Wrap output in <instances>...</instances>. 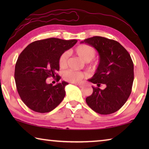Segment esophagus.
Here are the masks:
<instances>
[{
  "label": "esophagus",
  "mask_w": 149,
  "mask_h": 149,
  "mask_svg": "<svg viewBox=\"0 0 149 149\" xmlns=\"http://www.w3.org/2000/svg\"><path fill=\"white\" fill-rule=\"evenodd\" d=\"M74 84L75 85H77V86H79V87H84V84H77V83H74Z\"/></svg>",
  "instance_id": "1"
}]
</instances>
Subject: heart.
<instances>
[{
  "mask_svg": "<svg viewBox=\"0 0 149 149\" xmlns=\"http://www.w3.org/2000/svg\"><path fill=\"white\" fill-rule=\"evenodd\" d=\"M75 53L85 62H89L93 58L95 57L96 54V50L94 48L89 46L87 45H80L77 47L75 49ZM67 58H68V53L64 52L59 58V65L60 68L65 67L67 64ZM85 74L84 73L72 71L68 70L64 72V78L65 80L70 82H79L81 81L85 77Z\"/></svg>",
  "mask_w": 149,
  "mask_h": 149,
  "instance_id": "heart-1",
  "label": "heart"
}]
</instances>
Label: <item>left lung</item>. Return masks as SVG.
Listing matches in <instances>:
<instances>
[{"label": "left lung", "mask_w": 149, "mask_h": 149, "mask_svg": "<svg viewBox=\"0 0 149 149\" xmlns=\"http://www.w3.org/2000/svg\"><path fill=\"white\" fill-rule=\"evenodd\" d=\"M94 47L99 54V63L95 74L88 79L97 84L93 87L91 95L86 102L93 110L100 114H110L125 104L132 93L134 73L133 63L126 49L114 40L95 36L84 41ZM104 84V90L99 88Z\"/></svg>", "instance_id": "8db88e82"}]
</instances>
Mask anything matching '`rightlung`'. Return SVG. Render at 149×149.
<instances>
[{"instance_id": "add662e5", "label": "right lung", "mask_w": 149, "mask_h": 149, "mask_svg": "<svg viewBox=\"0 0 149 149\" xmlns=\"http://www.w3.org/2000/svg\"><path fill=\"white\" fill-rule=\"evenodd\" d=\"M77 40L49 38L29 44L19 54L15 66L14 78L20 98L27 107L39 113L49 112L62 101L65 87L62 81L53 86L48 77H54L60 69L59 58ZM58 81L60 77L56 74Z\"/></svg>"}]
</instances>
